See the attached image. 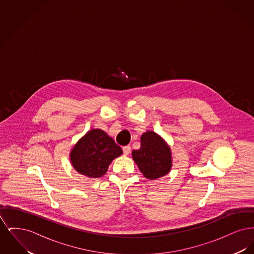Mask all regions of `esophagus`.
Here are the masks:
<instances>
[{"label":"esophagus","mask_w":254,"mask_h":254,"mask_svg":"<svg viewBox=\"0 0 254 254\" xmlns=\"http://www.w3.org/2000/svg\"><path fill=\"white\" fill-rule=\"evenodd\" d=\"M130 150H131L130 145H126V146L123 147V151H124L125 155H128L130 153Z\"/></svg>","instance_id":"obj_1"}]
</instances>
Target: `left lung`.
<instances>
[{
	"label": "left lung",
	"instance_id": "8db88e82",
	"mask_svg": "<svg viewBox=\"0 0 254 254\" xmlns=\"http://www.w3.org/2000/svg\"><path fill=\"white\" fill-rule=\"evenodd\" d=\"M132 159L146 179L156 180L172 168V153L168 143L156 132L147 130L141 136V146L133 150Z\"/></svg>",
	"mask_w": 254,
	"mask_h": 254
}]
</instances>
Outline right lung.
<instances>
[{"mask_svg": "<svg viewBox=\"0 0 254 254\" xmlns=\"http://www.w3.org/2000/svg\"><path fill=\"white\" fill-rule=\"evenodd\" d=\"M123 154L121 147L100 128H92L73 145L69 160L73 169L90 179L104 176L115 158Z\"/></svg>", "mask_w": 254, "mask_h": 254, "instance_id": "1", "label": "right lung"}]
</instances>
